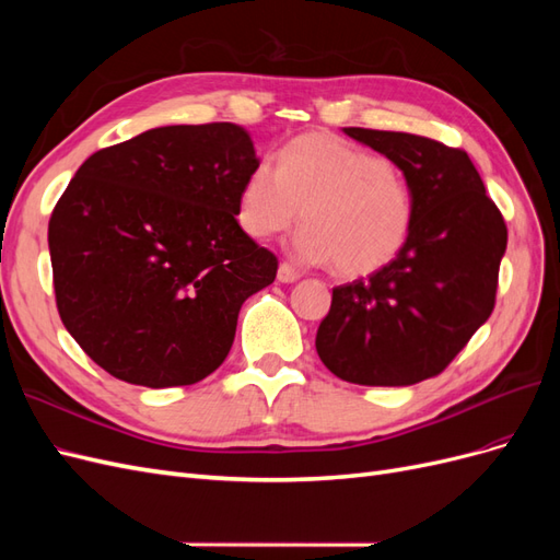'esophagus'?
I'll return each mask as SVG.
<instances>
[{"mask_svg": "<svg viewBox=\"0 0 560 560\" xmlns=\"http://www.w3.org/2000/svg\"><path fill=\"white\" fill-rule=\"evenodd\" d=\"M299 278H301V273L292 264H287V261L280 264V268H278V280L280 282H296Z\"/></svg>", "mask_w": 560, "mask_h": 560, "instance_id": "34e87169", "label": "esophagus"}]
</instances>
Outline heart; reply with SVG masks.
<instances>
[{
    "mask_svg": "<svg viewBox=\"0 0 560 560\" xmlns=\"http://www.w3.org/2000/svg\"><path fill=\"white\" fill-rule=\"evenodd\" d=\"M296 257L334 264L354 280L393 264L409 243L416 198L409 179L387 159L331 132H308L282 149L278 167L254 163L238 196V224L252 241H268L294 219Z\"/></svg>",
    "mask_w": 560,
    "mask_h": 560,
    "instance_id": "1",
    "label": "heart"
}]
</instances>
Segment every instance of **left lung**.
<instances>
[{"label":"left lung","instance_id":"8db88e82","mask_svg":"<svg viewBox=\"0 0 560 560\" xmlns=\"http://www.w3.org/2000/svg\"><path fill=\"white\" fill-rule=\"evenodd\" d=\"M343 132L399 167L416 214L393 264L336 287L315 348L341 381L413 385L442 374L493 313L506 226L463 149L411 132Z\"/></svg>","mask_w":560,"mask_h":560}]
</instances>
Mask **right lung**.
Instances as JSON below:
<instances>
[{"label":"right lung","instance_id":"obj_1","mask_svg":"<svg viewBox=\"0 0 560 560\" xmlns=\"http://www.w3.org/2000/svg\"><path fill=\"white\" fill-rule=\"evenodd\" d=\"M235 124L163 126L83 161L48 222L65 329L118 381L194 385L226 360L278 259L241 229L257 163Z\"/></svg>","mask_w":560,"mask_h":560}]
</instances>
